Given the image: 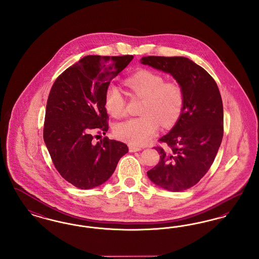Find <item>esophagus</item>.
Returning a JSON list of instances; mask_svg holds the SVG:
<instances>
[{"instance_id": "34e87169", "label": "esophagus", "mask_w": 259, "mask_h": 259, "mask_svg": "<svg viewBox=\"0 0 259 259\" xmlns=\"http://www.w3.org/2000/svg\"><path fill=\"white\" fill-rule=\"evenodd\" d=\"M142 148L141 147H137V146H129V151L130 152H136V151H139L141 150Z\"/></svg>"}]
</instances>
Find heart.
<instances>
[{
  "label": "heart",
  "mask_w": 259,
  "mask_h": 259,
  "mask_svg": "<svg viewBox=\"0 0 259 259\" xmlns=\"http://www.w3.org/2000/svg\"><path fill=\"white\" fill-rule=\"evenodd\" d=\"M124 83L130 88L131 96L142 99L140 117L117 124V138L134 146L147 144L161 125L169 128L182 115L185 106V91L177 80H165L162 74L149 70L138 71L128 76ZM105 108L115 118L125 114L126 100L115 85L105 91Z\"/></svg>",
  "instance_id": "b5f03b06"
}]
</instances>
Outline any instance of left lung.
Masks as SVG:
<instances>
[{"mask_svg":"<svg viewBox=\"0 0 259 259\" xmlns=\"http://www.w3.org/2000/svg\"><path fill=\"white\" fill-rule=\"evenodd\" d=\"M141 63L169 73L185 91V106L172 130L158 140V164L148 172L152 183L170 191L196 185L209 171L223 137V106L214 79L185 57L148 56Z\"/></svg>","mask_w":259,"mask_h":259,"instance_id":"obj_1","label":"left lung"}]
</instances>
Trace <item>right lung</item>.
I'll return each instance as SVG.
<instances>
[{
	"label": "right lung",
	"instance_id": "right-lung-1",
	"mask_svg": "<svg viewBox=\"0 0 259 259\" xmlns=\"http://www.w3.org/2000/svg\"><path fill=\"white\" fill-rule=\"evenodd\" d=\"M132 59L133 55H88L65 70L51 87L44 140L56 170L75 187L104 184L128 152L124 143L94 138L109 129L105 91Z\"/></svg>",
	"mask_w": 259,
	"mask_h": 259
}]
</instances>
